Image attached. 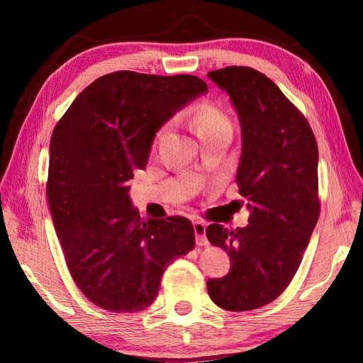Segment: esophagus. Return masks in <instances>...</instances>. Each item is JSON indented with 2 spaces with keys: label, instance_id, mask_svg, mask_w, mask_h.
<instances>
[{
  "label": "esophagus",
  "instance_id": "34e87169",
  "mask_svg": "<svg viewBox=\"0 0 363 363\" xmlns=\"http://www.w3.org/2000/svg\"><path fill=\"white\" fill-rule=\"evenodd\" d=\"M194 229H195V235H196V245L199 246H206L207 238H206V223L201 220H195L194 221Z\"/></svg>",
  "mask_w": 363,
  "mask_h": 363
}]
</instances>
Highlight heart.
I'll return each mask as SVG.
<instances>
[{"label":"heart","mask_w":363,"mask_h":363,"mask_svg":"<svg viewBox=\"0 0 363 363\" xmlns=\"http://www.w3.org/2000/svg\"><path fill=\"white\" fill-rule=\"evenodd\" d=\"M169 123H167V125H164L157 130L156 140L167 133ZM194 128L198 137H204L209 134L221 133V130H230L233 129V125H230L228 112L223 109L221 106L211 101H204L201 104H198L194 112Z\"/></svg>","instance_id":"obj_1"}]
</instances>
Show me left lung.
Listing matches in <instances>:
<instances>
[{"instance_id": "8db88e82", "label": "left lung", "mask_w": 363, "mask_h": 363, "mask_svg": "<svg viewBox=\"0 0 363 363\" xmlns=\"http://www.w3.org/2000/svg\"><path fill=\"white\" fill-rule=\"evenodd\" d=\"M228 91L242 126V157L235 182L248 199L250 225L206 229L230 259L226 276L207 281L225 311L269 304L289 287L320 217L318 146L309 121L276 84L250 67L209 73Z\"/></svg>"}]
</instances>
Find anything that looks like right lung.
<instances>
[{"mask_svg": "<svg viewBox=\"0 0 363 363\" xmlns=\"http://www.w3.org/2000/svg\"><path fill=\"white\" fill-rule=\"evenodd\" d=\"M207 84L191 74H104L57 121L46 196L74 284L95 306L134 313L156 299L165 268L195 248L184 217L143 220L129 182L159 128Z\"/></svg>", "mask_w": 363, "mask_h": 363, "instance_id": "add662e5", "label": "right lung"}]
</instances>
